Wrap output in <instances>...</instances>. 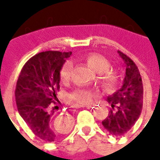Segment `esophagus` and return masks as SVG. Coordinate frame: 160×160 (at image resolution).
Instances as JSON below:
<instances>
[{
  "instance_id": "obj_1",
  "label": "esophagus",
  "mask_w": 160,
  "mask_h": 160,
  "mask_svg": "<svg viewBox=\"0 0 160 160\" xmlns=\"http://www.w3.org/2000/svg\"><path fill=\"white\" fill-rule=\"evenodd\" d=\"M81 107H92V105H88V104H84V105H81Z\"/></svg>"
}]
</instances>
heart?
<instances>
[{
  "mask_svg": "<svg viewBox=\"0 0 160 160\" xmlns=\"http://www.w3.org/2000/svg\"><path fill=\"white\" fill-rule=\"evenodd\" d=\"M84 60L95 73L99 74V80L101 85L108 91L112 90L118 83L117 74L109 71L111 64L104 56L98 54H90L87 56ZM73 69V63L72 61H68L61 70V78L63 81H68L72 75ZM94 92L86 89H77L73 91L69 95L71 100L79 104H89L94 97Z\"/></svg>",
  "mask_w": 160,
  "mask_h": 160,
  "instance_id": "b5f03b06",
  "label": "heart"
}]
</instances>
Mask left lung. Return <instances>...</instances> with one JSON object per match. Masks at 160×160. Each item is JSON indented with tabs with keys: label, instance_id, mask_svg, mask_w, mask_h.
Returning <instances> with one entry per match:
<instances>
[{
	"label": "left lung",
	"instance_id": "obj_1",
	"mask_svg": "<svg viewBox=\"0 0 160 160\" xmlns=\"http://www.w3.org/2000/svg\"><path fill=\"white\" fill-rule=\"evenodd\" d=\"M125 63L122 86L119 90L108 96L107 101L112 107L102 124L114 136H122L130 129L140 117L143 103V86L137 66L125 54L118 51Z\"/></svg>",
	"mask_w": 160,
	"mask_h": 160
}]
</instances>
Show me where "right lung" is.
<instances>
[{"mask_svg": "<svg viewBox=\"0 0 160 160\" xmlns=\"http://www.w3.org/2000/svg\"><path fill=\"white\" fill-rule=\"evenodd\" d=\"M72 52L45 51L32 56L24 65L17 81L15 99L20 117L38 137L52 142L69 132L72 118L54 119L51 110L60 89L61 70ZM58 102V100H57Z\"/></svg>", "mask_w": 160, "mask_h": 160, "instance_id": "right-lung-1", "label": "right lung"}]
</instances>
